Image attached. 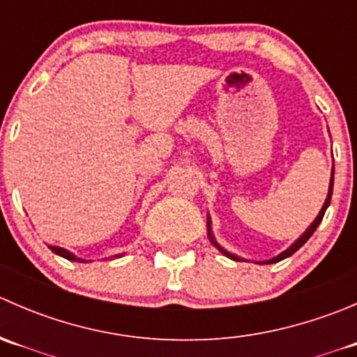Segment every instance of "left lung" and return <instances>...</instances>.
Instances as JSON below:
<instances>
[{
    "label": "left lung",
    "instance_id": "obj_1",
    "mask_svg": "<svg viewBox=\"0 0 357 357\" xmlns=\"http://www.w3.org/2000/svg\"><path fill=\"white\" fill-rule=\"evenodd\" d=\"M333 172H335V171H332V179H330V190H328V197H326V202H325V205H323L321 212H319V214H318V218H316V219H314V222H312V225H311V226H309V228H307V231H305V233H304V235H302V236H301V238H298V240H297V242H295V243H294V245H291V247H289V248H287V250H285V252H283V254H280V255H278V257H275V259H271V261H268V262H266V264H271V262H278V261H283V259L290 257V255H291V254H295V252H297V250H298V248H301L302 245H304V243H305V242H307V240H309V238H311V236H312V233H314V231H316V228H318V226H319V222H321V221H323V215H325V211H326V207H328V205H330V199H332V192H333ZM208 236H211V242H212V243H214V245H215V247H218V248H219V250H221V252H222V254H225V255H228V257H229V259H235V261H240V259H238V257H236V255L229 254V252H226V250H225V248H222V247H219V245H218V243H215V242H214V238H212L211 231H208Z\"/></svg>",
    "mask_w": 357,
    "mask_h": 357
}]
</instances>
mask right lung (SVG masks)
Returning a JSON list of instances; mask_svg holds the SVG:
<instances>
[{
	"instance_id": "right-lung-1",
	"label": "right lung",
	"mask_w": 357,
	"mask_h": 357,
	"mask_svg": "<svg viewBox=\"0 0 357 357\" xmlns=\"http://www.w3.org/2000/svg\"><path fill=\"white\" fill-rule=\"evenodd\" d=\"M50 248H52V252H55V254L62 255V257L68 259V261H75V262H88V261H84V259H79V257H75L74 254H70V252L66 250V248H60V247H52V245H50Z\"/></svg>"
}]
</instances>
